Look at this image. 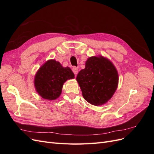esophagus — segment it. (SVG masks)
<instances>
[{
    "label": "esophagus",
    "instance_id": "obj_1",
    "mask_svg": "<svg viewBox=\"0 0 154 154\" xmlns=\"http://www.w3.org/2000/svg\"><path fill=\"white\" fill-rule=\"evenodd\" d=\"M72 70V72H74V74H77L78 73V67H73Z\"/></svg>",
    "mask_w": 154,
    "mask_h": 154
}]
</instances>
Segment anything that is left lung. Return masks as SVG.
I'll use <instances>...</instances> for the list:
<instances>
[{
  "label": "left lung",
  "instance_id": "left-lung-1",
  "mask_svg": "<svg viewBox=\"0 0 154 154\" xmlns=\"http://www.w3.org/2000/svg\"><path fill=\"white\" fill-rule=\"evenodd\" d=\"M118 79L112 63L101 56L88 58L85 68L76 77L83 97L96 106L103 105L111 98L117 88Z\"/></svg>",
  "mask_w": 154,
  "mask_h": 154
}]
</instances>
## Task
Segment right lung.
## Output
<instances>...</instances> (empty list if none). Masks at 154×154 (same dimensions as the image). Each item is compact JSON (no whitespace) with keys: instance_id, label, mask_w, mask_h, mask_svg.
Listing matches in <instances>:
<instances>
[{"instance_id":"obj_1","label":"right lung","mask_w":154,"mask_h":154,"mask_svg":"<svg viewBox=\"0 0 154 154\" xmlns=\"http://www.w3.org/2000/svg\"><path fill=\"white\" fill-rule=\"evenodd\" d=\"M74 78V74L69 67H63L58 62L51 60L37 71L35 77V86L41 97L53 100L61 94L63 83Z\"/></svg>"}]
</instances>
